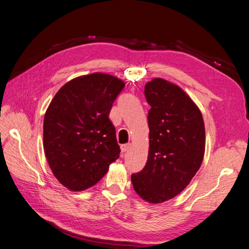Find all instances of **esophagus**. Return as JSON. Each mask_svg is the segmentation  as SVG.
Wrapping results in <instances>:
<instances>
[{
  "mask_svg": "<svg viewBox=\"0 0 249 249\" xmlns=\"http://www.w3.org/2000/svg\"><path fill=\"white\" fill-rule=\"evenodd\" d=\"M130 146H131L130 143H126V144H123L122 146H120V149H122V152H123V153H126L127 150H129Z\"/></svg>",
  "mask_w": 249,
  "mask_h": 249,
  "instance_id": "1",
  "label": "esophagus"
}]
</instances>
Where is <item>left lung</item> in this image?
Listing matches in <instances>:
<instances>
[{"label":"left lung","mask_w":249,"mask_h":249,"mask_svg":"<svg viewBox=\"0 0 249 249\" xmlns=\"http://www.w3.org/2000/svg\"><path fill=\"white\" fill-rule=\"evenodd\" d=\"M149 149L144 168L133 173L134 190L159 203L182 192L199 169L205 155V124L183 89L160 78L145 85Z\"/></svg>","instance_id":"8db88e82"}]
</instances>
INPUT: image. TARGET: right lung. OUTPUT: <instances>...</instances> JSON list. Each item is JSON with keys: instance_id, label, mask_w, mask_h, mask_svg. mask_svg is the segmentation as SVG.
Listing matches in <instances>:
<instances>
[{"instance_id": "obj_1", "label": "right lung", "mask_w": 249, "mask_h": 249, "mask_svg": "<svg viewBox=\"0 0 249 249\" xmlns=\"http://www.w3.org/2000/svg\"><path fill=\"white\" fill-rule=\"evenodd\" d=\"M124 83L94 72L60 88L43 120V147L56 178L71 191L92 187L118 159L109 113Z\"/></svg>"}]
</instances>
